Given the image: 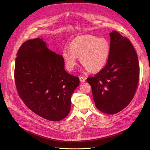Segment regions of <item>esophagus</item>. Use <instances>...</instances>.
<instances>
[{"label":"esophagus","instance_id":"1","mask_svg":"<svg viewBox=\"0 0 150 150\" xmlns=\"http://www.w3.org/2000/svg\"><path fill=\"white\" fill-rule=\"evenodd\" d=\"M80 80L81 82H84L86 79H85V78H84L82 76H80Z\"/></svg>","mask_w":150,"mask_h":150}]
</instances>
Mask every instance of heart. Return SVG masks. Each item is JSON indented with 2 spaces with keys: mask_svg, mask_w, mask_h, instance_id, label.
<instances>
[{
  "mask_svg": "<svg viewBox=\"0 0 150 150\" xmlns=\"http://www.w3.org/2000/svg\"><path fill=\"white\" fill-rule=\"evenodd\" d=\"M111 53V45L106 39L91 35L76 37L70 47H64L62 56L66 69L72 71L76 64L78 57L86 69L97 72L103 69Z\"/></svg>",
  "mask_w": 150,
  "mask_h": 150,
  "instance_id": "1",
  "label": "heart"
}]
</instances>
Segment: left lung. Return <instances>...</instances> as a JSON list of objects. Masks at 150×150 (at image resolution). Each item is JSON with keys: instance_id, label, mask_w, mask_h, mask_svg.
<instances>
[{"instance_id": "left-lung-1", "label": "left lung", "mask_w": 150, "mask_h": 150, "mask_svg": "<svg viewBox=\"0 0 150 150\" xmlns=\"http://www.w3.org/2000/svg\"><path fill=\"white\" fill-rule=\"evenodd\" d=\"M111 53L106 66L87 78L97 108L115 114L127 107L134 97L139 80L137 54L129 39L116 31L109 34Z\"/></svg>"}]
</instances>
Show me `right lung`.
<instances>
[{
    "label": "right lung",
    "mask_w": 150,
    "mask_h": 150,
    "mask_svg": "<svg viewBox=\"0 0 150 150\" xmlns=\"http://www.w3.org/2000/svg\"><path fill=\"white\" fill-rule=\"evenodd\" d=\"M14 81L25 105L36 114L53 122L67 116L71 96L80 84L79 78L65 70L61 55L49 50L41 38L30 39L20 47Z\"/></svg>",
    "instance_id": "add662e5"
}]
</instances>
